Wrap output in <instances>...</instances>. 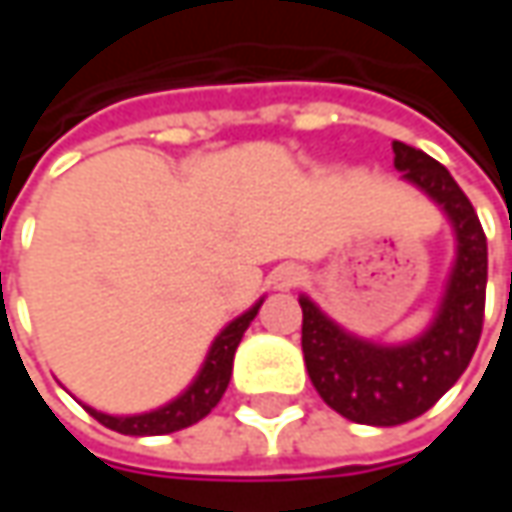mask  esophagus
I'll use <instances>...</instances> for the list:
<instances>
[{"instance_id":"1","label":"esophagus","mask_w":512,"mask_h":512,"mask_svg":"<svg viewBox=\"0 0 512 512\" xmlns=\"http://www.w3.org/2000/svg\"><path fill=\"white\" fill-rule=\"evenodd\" d=\"M273 287L276 290H293V287L302 285V279H305V270L299 265H282L273 270Z\"/></svg>"}]
</instances>
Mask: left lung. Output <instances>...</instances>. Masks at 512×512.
Returning a JSON list of instances; mask_svg holds the SVG:
<instances>
[{"label":"left lung","instance_id":"obj_1","mask_svg":"<svg viewBox=\"0 0 512 512\" xmlns=\"http://www.w3.org/2000/svg\"><path fill=\"white\" fill-rule=\"evenodd\" d=\"M393 153L404 182L439 205L456 239L433 322L410 342H370L333 322L310 296H299L310 382L339 416L373 427L422 416L459 382L482 336L487 287V239L462 187L424 150L393 142Z\"/></svg>","mask_w":512,"mask_h":512}]
</instances>
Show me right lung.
Returning <instances> with one entry per match:
<instances>
[{"mask_svg":"<svg viewBox=\"0 0 512 512\" xmlns=\"http://www.w3.org/2000/svg\"><path fill=\"white\" fill-rule=\"evenodd\" d=\"M262 302H265V296L219 330V336L210 344L199 373L193 376V382L187 384L176 399H170L168 404H162L156 410L133 413V416H110V413H102L96 407H88V413L96 422H102L116 433H125V436H165V433H176V430H185L190 424L202 422L207 413L219 404V399L225 396L230 373H233L236 347L242 342L250 322L256 319Z\"/></svg>","mask_w":512,"mask_h":512,"instance_id":"1","label":"right lung"}]
</instances>
